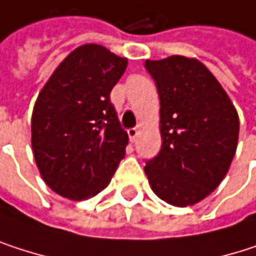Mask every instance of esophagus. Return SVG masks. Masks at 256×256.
Returning <instances> with one entry per match:
<instances>
[{"mask_svg": "<svg viewBox=\"0 0 256 256\" xmlns=\"http://www.w3.org/2000/svg\"><path fill=\"white\" fill-rule=\"evenodd\" d=\"M137 136H138V130H137V128H130V130H128V137H130V140H131L132 143L137 140Z\"/></svg>", "mask_w": 256, "mask_h": 256, "instance_id": "obj_1", "label": "esophagus"}]
</instances>
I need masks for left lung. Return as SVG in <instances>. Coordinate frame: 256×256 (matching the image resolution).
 <instances>
[{"instance_id": "8db88e82", "label": "left lung", "mask_w": 256, "mask_h": 256, "mask_svg": "<svg viewBox=\"0 0 256 256\" xmlns=\"http://www.w3.org/2000/svg\"><path fill=\"white\" fill-rule=\"evenodd\" d=\"M161 102L160 154L146 161L152 191L178 207L196 204L222 182L238 140V114L216 77L194 58L146 61Z\"/></svg>"}]
</instances>
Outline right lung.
<instances>
[{"label":"right lung","mask_w":256,"mask_h":256,"mask_svg":"<svg viewBox=\"0 0 256 256\" xmlns=\"http://www.w3.org/2000/svg\"><path fill=\"white\" fill-rule=\"evenodd\" d=\"M100 44L74 49L54 71L34 106L32 152L46 185L80 201L102 191L125 156L122 130L110 92L126 70Z\"/></svg>","instance_id":"obj_1"}]
</instances>
